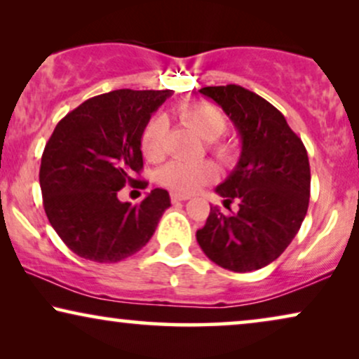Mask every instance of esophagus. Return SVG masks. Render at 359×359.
Returning <instances> with one entry per match:
<instances>
[{"label":"esophagus","mask_w":359,"mask_h":359,"mask_svg":"<svg viewBox=\"0 0 359 359\" xmlns=\"http://www.w3.org/2000/svg\"><path fill=\"white\" fill-rule=\"evenodd\" d=\"M191 196L188 194H180V193H171V201L173 203H181V201H188Z\"/></svg>","instance_id":"obj_1"}]
</instances>
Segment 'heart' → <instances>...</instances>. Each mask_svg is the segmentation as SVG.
<instances>
[{"label":"heart","mask_w":359,"mask_h":359,"mask_svg":"<svg viewBox=\"0 0 359 359\" xmlns=\"http://www.w3.org/2000/svg\"><path fill=\"white\" fill-rule=\"evenodd\" d=\"M181 121L193 127L204 140L212 142V151L224 163H230L235 158V149L225 142H214L225 132L227 117L217 106L210 102H191L180 109ZM165 135L166 122L163 117H151L142 134V151L145 158L158 161L165 155ZM219 171L212 161H191L173 160L165 165L160 171V183L176 191L180 194H191L199 191L203 186L212 183L217 178Z\"/></svg>","instance_id":"obj_1"}]
</instances>
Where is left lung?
I'll return each mask as SVG.
<instances>
[{"instance_id":"obj_1","label":"left lung","mask_w":359,"mask_h":359,"mask_svg":"<svg viewBox=\"0 0 359 359\" xmlns=\"http://www.w3.org/2000/svg\"><path fill=\"white\" fill-rule=\"evenodd\" d=\"M199 93L217 102L233 122L242 154L215 188L224 205L238 201V212L224 215L210 205L196 238L219 266L255 271L287 248L306 217L311 198L307 150L281 112L257 93L238 85L205 86Z\"/></svg>"}]
</instances>
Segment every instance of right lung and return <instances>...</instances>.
<instances>
[{
    "label": "right lung",
    "mask_w": 359,
    "mask_h": 359,
    "mask_svg": "<svg viewBox=\"0 0 359 359\" xmlns=\"http://www.w3.org/2000/svg\"><path fill=\"white\" fill-rule=\"evenodd\" d=\"M171 90H117L91 97L58 122L43 149V209L63 243L78 257L116 263L145 247L170 208L155 188L140 204L121 203L124 186L144 168L142 134Z\"/></svg>",
    "instance_id": "add662e5"
}]
</instances>
